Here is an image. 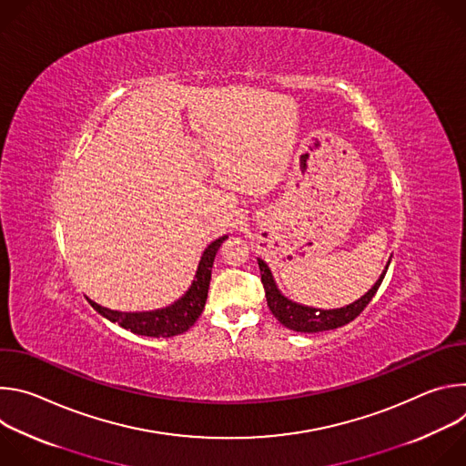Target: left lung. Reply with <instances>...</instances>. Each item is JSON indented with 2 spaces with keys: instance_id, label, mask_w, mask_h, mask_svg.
<instances>
[{
  "instance_id": "1",
  "label": "left lung",
  "mask_w": 466,
  "mask_h": 466,
  "mask_svg": "<svg viewBox=\"0 0 466 466\" xmlns=\"http://www.w3.org/2000/svg\"><path fill=\"white\" fill-rule=\"evenodd\" d=\"M258 265L261 271V284L265 289V299H268V306H269L271 313L286 328H289L293 331H302V334H317V331L334 329V328L345 326L350 320H354L372 300V297L376 295V291L381 286V280L387 273V269H385L383 275L380 277V280L374 284V288L365 297L356 300L354 304H350L347 308H339V309H315V308H308V306L291 302L284 295H280V291L275 286V280L271 277L268 263H265L263 259H258Z\"/></svg>"
}]
</instances>
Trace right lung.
Listing matches in <instances>:
<instances>
[{
	"mask_svg": "<svg viewBox=\"0 0 466 466\" xmlns=\"http://www.w3.org/2000/svg\"><path fill=\"white\" fill-rule=\"evenodd\" d=\"M225 239H227V236H223L208 245L201 261H198V269H197L191 288L180 300H177L169 308L147 311V313H119V311L101 308L99 304H96L92 300H88V302L103 317H106L112 322H117L125 329H130L132 334L147 336V338H173V336L184 334V331H187L195 324L198 315H201L205 309L207 297H208V286H210V279H212L214 258Z\"/></svg>",
	"mask_w": 466,
	"mask_h": 466,
	"instance_id": "obj_1",
	"label": "right lung"
}]
</instances>
